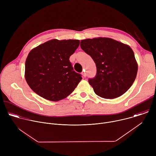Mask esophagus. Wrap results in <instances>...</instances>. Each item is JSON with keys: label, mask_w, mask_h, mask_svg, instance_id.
I'll use <instances>...</instances> for the list:
<instances>
[{"label": "esophagus", "mask_w": 156, "mask_h": 156, "mask_svg": "<svg viewBox=\"0 0 156 156\" xmlns=\"http://www.w3.org/2000/svg\"><path fill=\"white\" fill-rule=\"evenodd\" d=\"M81 74H82L83 77H84H84H86V72L85 71H83V72H82V73H81Z\"/></svg>", "instance_id": "34e87169"}]
</instances>
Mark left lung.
<instances>
[{
  "label": "left lung",
  "instance_id": "left-lung-1",
  "mask_svg": "<svg viewBox=\"0 0 156 156\" xmlns=\"http://www.w3.org/2000/svg\"><path fill=\"white\" fill-rule=\"evenodd\" d=\"M80 46L96 63V75L88 81L98 96L114 99L129 90L136 77L138 63L128 45L99 37L81 40Z\"/></svg>",
  "mask_w": 156,
  "mask_h": 156
}]
</instances>
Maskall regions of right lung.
Returning a JSON list of instances; mask_svg holds the SVG:
<instances>
[{"mask_svg":"<svg viewBox=\"0 0 156 156\" xmlns=\"http://www.w3.org/2000/svg\"><path fill=\"white\" fill-rule=\"evenodd\" d=\"M77 39H52L33 49L25 62V77L41 97L58 101L69 96L82 78L76 73L70 57L80 45Z\"/></svg>","mask_w":156,"mask_h":156,"instance_id":"obj_1","label":"right lung"}]
</instances>
